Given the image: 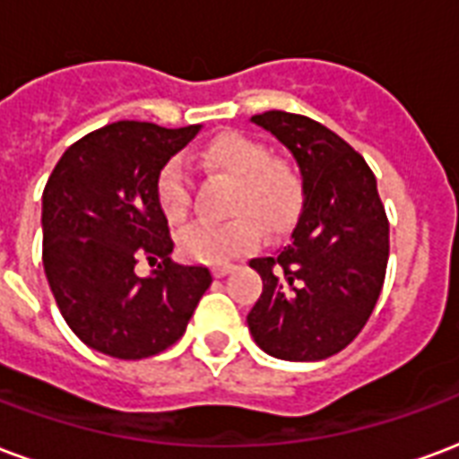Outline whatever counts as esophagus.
Returning <instances> with one entry per match:
<instances>
[{
	"mask_svg": "<svg viewBox=\"0 0 459 459\" xmlns=\"http://www.w3.org/2000/svg\"><path fill=\"white\" fill-rule=\"evenodd\" d=\"M233 270H236V264H216V267H212V274L213 277H226Z\"/></svg>",
	"mask_w": 459,
	"mask_h": 459,
	"instance_id": "1",
	"label": "esophagus"
}]
</instances>
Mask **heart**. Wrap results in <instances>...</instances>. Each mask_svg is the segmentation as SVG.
<instances>
[{
  "label": "heart",
  "mask_w": 459,
  "mask_h": 459,
  "mask_svg": "<svg viewBox=\"0 0 459 459\" xmlns=\"http://www.w3.org/2000/svg\"><path fill=\"white\" fill-rule=\"evenodd\" d=\"M204 165L236 179L229 223L196 221L179 230V253L192 263L221 264L243 255L267 230L284 229L299 206V179L287 165L273 160L270 151L250 135L226 131L202 148ZM155 199L169 223H179L192 204V178L179 158H172L155 178Z\"/></svg>",
  "instance_id": "b5f03b06"
}]
</instances>
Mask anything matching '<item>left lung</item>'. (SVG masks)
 <instances>
[{
  "label": "left lung",
  "instance_id": "left-lung-1",
  "mask_svg": "<svg viewBox=\"0 0 459 459\" xmlns=\"http://www.w3.org/2000/svg\"><path fill=\"white\" fill-rule=\"evenodd\" d=\"M294 155L301 212L290 243L253 257L263 294L247 328L267 355L316 362L365 328L385 284L389 221L365 158L314 118L264 111L250 118Z\"/></svg>",
  "mask_w": 459,
  "mask_h": 459
}]
</instances>
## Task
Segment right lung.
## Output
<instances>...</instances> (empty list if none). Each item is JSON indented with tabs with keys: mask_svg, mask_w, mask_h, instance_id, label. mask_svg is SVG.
I'll return each instance as SVG.
<instances>
[{
	"mask_svg": "<svg viewBox=\"0 0 459 459\" xmlns=\"http://www.w3.org/2000/svg\"><path fill=\"white\" fill-rule=\"evenodd\" d=\"M202 126L117 121L73 143L43 189V267L60 314L91 351L143 359L168 351L209 284L202 264L169 260L155 178ZM145 256L159 270L133 273Z\"/></svg>",
	"mask_w": 459,
	"mask_h": 459,
	"instance_id": "add662e5",
	"label": "right lung"
}]
</instances>
